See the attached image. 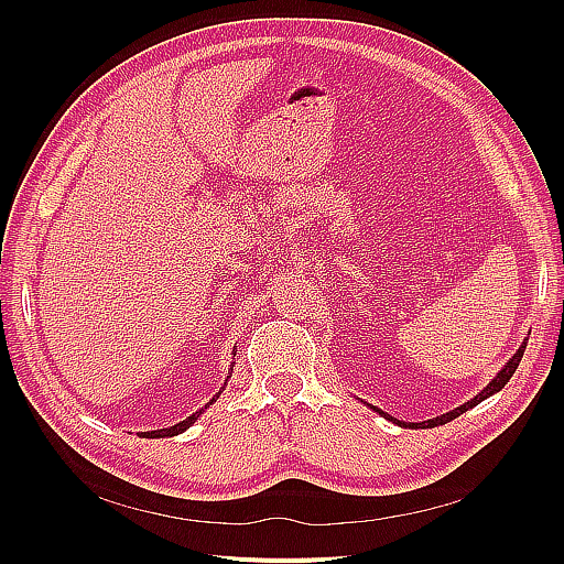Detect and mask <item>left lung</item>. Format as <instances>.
Here are the masks:
<instances>
[{"label":"left lung","mask_w":564,"mask_h":564,"mask_svg":"<svg viewBox=\"0 0 564 564\" xmlns=\"http://www.w3.org/2000/svg\"><path fill=\"white\" fill-rule=\"evenodd\" d=\"M527 340L529 338H524L522 340V346L518 348V352L510 357V360L501 367V371L497 373V377H494L480 392H477L475 398H470L468 402H464L460 406H456V409H452V412H447V414H440V416H435V419H429V421H421V423H404V421H398L395 416H390L388 412H383V409H379V406H373V404H367L369 409H373V412L377 414H381L383 419H388V421H392V423H398V425H402V429H435V425H445V423H449V421H454L456 416H460L464 412H468V409H473V406H477L480 404L482 400H487V398H491L494 392H499L508 381H510V377H513L516 373V369H518V365H520V360H522V355H524V348H527Z\"/></svg>","instance_id":"8db88e82"}]
</instances>
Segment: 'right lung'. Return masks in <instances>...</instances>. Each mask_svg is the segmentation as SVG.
<instances>
[{"mask_svg":"<svg viewBox=\"0 0 564 564\" xmlns=\"http://www.w3.org/2000/svg\"><path fill=\"white\" fill-rule=\"evenodd\" d=\"M237 350H232V355H235ZM232 367H235V362L230 365V371H232ZM228 381V379H226ZM218 395H220V390L216 392V395L207 402V404H204L202 409H199V412H195V414H191V416H187L185 421H181V423H174V425H169V429H160V431H150V433H143V437H174V435H181V433H185L187 429H191V425L204 414V409H207L212 402H216L218 400Z\"/></svg>","mask_w":564,"mask_h":564,"instance_id":"obj_1","label":"right lung"}]
</instances>
